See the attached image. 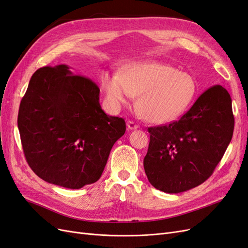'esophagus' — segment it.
Returning a JSON list of instances; mask_svg holds the SVG:
<instances>
[{
	"label": "esophagus",
	"instance_id": "34e87169",
	"mask_svg": "<svg viewBox=\"0 0 248 248\" xmlns=\"http://www.w3.org/2000/svg\"><path fill=\"white\" fill-rule=\"evenodd\" d=\"M127 127H128V129H130V130H134V129H138L140 126L136 122L128 121L127 122Z\"/></svg>",
	"mask_w": 248,
	"mask_h": 248
}]
</instances>
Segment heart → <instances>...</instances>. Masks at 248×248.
Masks as SVG:
<instances>
[{
	"mask_svg": "<svg viewBox=\"0 0 248 248\" xmlns=\"http://www.w3.org/2000/svg\"><path fill=\"white\" fill-rule=\"evenodd\" d=\"M101 82L115 106L128 103L139 95L141 117L158 124L181 117L191 106L198 90L191 74L157 62L132 64L120 74L104 72Z\"/></svg>",
	"mask_w": 248,
	"mask_h": 248,
	"instance_id": "1",
	"label": "heart"
}]
</instances>
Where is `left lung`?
Here are the masks:
<instances>
[{
	"label": "left lung",
	"instance_id": "8db88e82",
	"mask_svg": "<svg viewBox=\"0 0 248 248\" xmlns=\"http://www.w3.org/2000/svg\"><path fill=\"white\" fill-rule=\"evenodd\" d=\"M234 124L231 96L215 85L178 121L149 127L144 158L149 182L167 193L183 192L204 183L226 152Z\"/></svg>",
	"mask_w": 248,
	"mask_h": 248
}]
</instances>
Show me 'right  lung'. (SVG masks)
Listing matches in <instances>:
<instances>
[{
    "label": "right lung",
    "mask_w": 248,
    "mask_h": 248,
    "mask_svg": "<svg viewBox=\"0 0 248 248\" xmlns=\"http://www.w3.org/2000/svg\"><path fill=\"white\" fill-rule=\"evenodd\" d=\"M99 92L67 65L42 67L30 79L17 125L27 162L44 181L78 189L101 177L126 124L102 110Z\"/></svg>",
    "instance_id": "obj_1"
}]
</instances>
